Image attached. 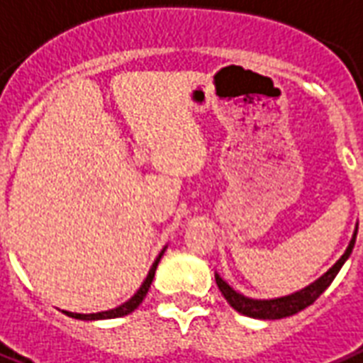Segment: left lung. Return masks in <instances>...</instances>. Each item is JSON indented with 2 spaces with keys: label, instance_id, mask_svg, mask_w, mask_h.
Wrapping results in <instances>:
<instances>
[{
  "label": "left lung",
  "instance_id": "left-lung-1",
  "mask_svg": "<svg viewBox=\"0 0 363 363\" xmlns=\"http://www.w3.org/2000/svg\"><path fill=\"white\" fill-rule=\"evenodd\" d=\"M356 235H358V225L354 229L352 240L348 244V248L345 250V254L339 257V261H337L335 265L331 267L328 272H324L318 280H314L313 284H308L307 288L299 289V291L291 294V296L277 297V299H250V297H244L242 294L235 291L220 274H216V284H218L221 296L225 297L227 303H229L237 313L244 314V316L261 320L286 318V316L297 314L299 311H303V308H307L308 305H313V303L324 294L325 289H328V286L333 282V278L337 277V272L341 271V267L345 265V261L348 259V255L352 254L354 242H356Z\"/></svg>",
  "mask_w": 363,
  "mask_h": 363
}]
</instances>
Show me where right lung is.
Wrapping results in <instances>:
<instances>
[{
    "mask_svg": "<svg viewBox=\"0 0 363 363\" xmlns=\"http://www.w3.org/2000/svg\"><path fill=\"white\" fill-rule=\"evenodd\" d=\"M164 250L167 248H162V252L159 254V257L155 259V263L151 265L150 272H147V277H145L143 284L140 286V289H138L136 294H134V296H132L126 303H123V305H119V307L111 308V311H102V313L79 314V313H67V311H64V313H66L67 316H72V318H77V320H108V318H121V316H126V314H130L132 311H136V308L140 307V303L143 301L145 294L150 291L151 282H153V277H155L157 265H159V261H161L162 254H164Z\"/></svg>",
    "mask_w": 363,
    "mask_h": 363,
    "instance_id": "obj_1",
    "label": "right lung"
}]
</instances>
